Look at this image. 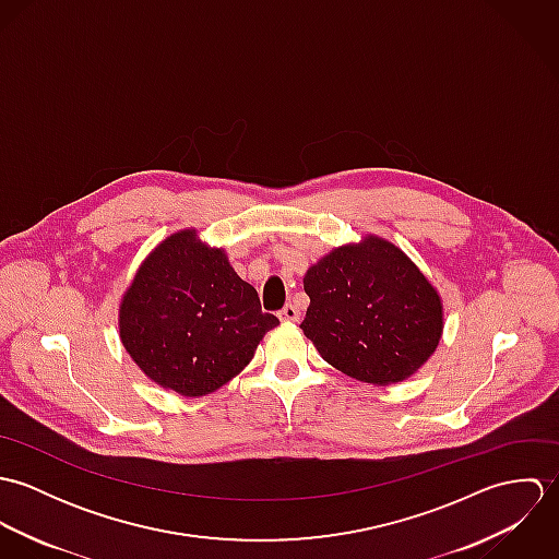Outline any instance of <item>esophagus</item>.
<instances>
[{
  "mask_svg": "<svg viewBox=\"0 0 559 559\" xmlns=\"http://www.w3.org/2000/svg\"><path fill=\"white\" fill-rule=\"evenodd\" d=\"M299 310H297V306H293V304H286L284 308H282V312H280V319L286 320V322H297L299 320Z\"/></svg>",
  "mask_w": 559,
  "mask_h": 559,
  "instance_id": "obj_1",
  "label": "esophagus"
}]
</instances>
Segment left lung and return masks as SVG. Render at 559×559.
<instances>
[{"instance_id": "obj_1", "label": "left lung", "mask_w": 559, "mask_h": 559, "mask_svg": "<svg viewBox=\"0 0 559 559\" xmlns=\"http://www.w3.org/2000/svg\"><path fill=\"white\" fill-rule=\"evenodd\" d=\"M304 288L310 297L304 333L326 364L357 381H404L439 344L441 299L388 240L333 249L310 266Z\"/></svg>"}]
</instances>
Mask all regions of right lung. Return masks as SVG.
<instances>
[{"instance_id":"right-lung-1","label":"right lung","mask_w":559,"mask_h":559,"mask_svg":"<svg viewBox=\"0 0 559 559\" xmlns=\"http://www.w3.org/2000/svg\"><path fill=\"white\" fill-rule=\"evenodd\" d=\"M280 320L262 312L222 249L185 230L146 258L120 308V337L148 379L182 396H206L251 361Z\"/></svg>"}]
</instances>
